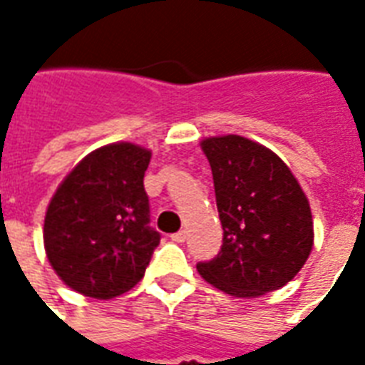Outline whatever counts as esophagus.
<instances>
[{
  "mask_svg": "<svg viewBox=\"0 0 365 365\" xmlns=\"http://www.w3.org/2000/svg\"><path fill=\"white\" fill-rule=\"evenodd\" d=\"M170 239L174 240V242H183V240H185V231H178V233L170 235Z\"/></svg>",
  "mask_w": 365,
  "mask_h": 365,
  "instance_id": "34e87169",
  "label": "esophagus"
}]
</instances>
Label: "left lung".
I'll return each instance as SVG.
<instances>
[{"instance_id": "left-lung-1", "label": "left lung", "mask_w": 365, "mask_h": 365, "mask_svg": "<svg viewBox=\"0 0 365 365\" xmlns=\"http://www.w3.org/2000/svg\"><path fill=\"white\" fill-rule=\"evenodd\" d=\"M200 148L214 176L223 244L197 271L235 297L282 288L312 250L311 206L303 189L278 155L248 138H206Z\"/></svg>"}]
</instances>
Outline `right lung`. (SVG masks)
Wrapping results in <instances>:
<instances>
[{
	"label": "right lung",
	"instance_id": "right-lung-1",
	"mask_svg": "<svg viewBox=\"0 0 365 365\" xmlns=\"http://www.w3.org/2000/svg\"><path fill=\"white\" fill-rule=\"evenodd\" d=\"M151 151L128 142L88 153L48 202L43 242L64 284L111 299L142 280L160 235L143 189Z\"/></svg>",
	"mask_w": 365,
	"mask_h": 365
}]
</instances>
